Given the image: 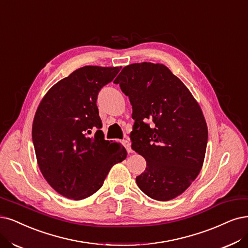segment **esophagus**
<instances>
[{"instance_id":"34e87169","label":"esophagus","mask_w":248,"mask_h":248,"mask_svg":"<svg viewBox=\"0 0 248 248\" xmlns=\"http://www.w3.org/2000/svg\"><path fill=\"white\" fill-rule=\"evenodd\" d=\"M123 144H124V146L125 147V149L127 150V152L129 153H133V149H132V146H131V141L129 140V139H125V140H124L123 141Z\"/></svg>"}]
</instances>
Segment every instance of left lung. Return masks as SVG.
Returning <instances> with one entry per match:
<instances>
[{
  "label": "left lung",
  "mask_w": 248,
  "mask_h": 248,
  "mask_svg": "<svg viewBox=\"0 0 248 248\" xmlns=\"http://www.w3.org/2000/svg\"><path fill=\"white\" fill-rule=\"evenodd\" d=\"M114 84L130 98L132 148L147 163L137 185L155 200L178 197L203 166L208 132L202 110L183 81L160 63L130 64Z\"/></svg>",
  "instance_id": "1"
}]
</instances>
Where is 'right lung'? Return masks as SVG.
<instances>
[{
  "label": "right lung",
  "instance_id": "1",
  "mask_svg": "<svg viewBox=\"0 0 248 248\" xmlns=\"http://www.w3.org/2000/svg\"><path fill=\"white\" fill-rule=\"evenodd\" d=\"M122 67L84 66L55 84L42 99L32 123L36 161L60 195L85 199L102 187L115 163L126 158L121 144L104 140L97 107L99 91Z\"/></svg>",
  "mask_w": 248,
  "mask_h": 248
}]
</instances>
